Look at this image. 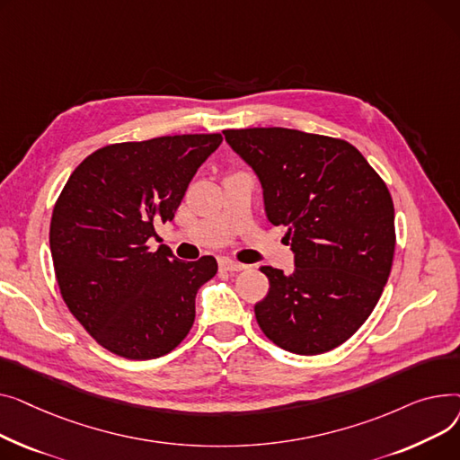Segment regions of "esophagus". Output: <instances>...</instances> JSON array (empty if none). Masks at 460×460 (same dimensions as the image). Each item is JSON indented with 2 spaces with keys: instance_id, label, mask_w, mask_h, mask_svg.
<instances>
[{
  "instance_id": "1",
  "label": "esophagus",
  "mask_w": 460,
  "mask_h": 460,
  "mask_svg": "<svg viewBox=\"0 0 460 460\" xmlns=\"http://www.w3.org/2000/svg\"><path fill=\"white\" fill-rule=\"evenodd\" d=\"M221 267L226 269V271H232V273H237V271H243V269H247L245 263L234 261L232 258H221Z\"/></svg>"
}]
</instances>
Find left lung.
I'll use <instances>...</instances> for the list:
<instances>
[{
	"instance_id": "8db88e82",
	"label": "left lung",
	"mask_w": 460,
	"mask_h": 460,
	"mask_svg": "<svg viewBox=\"0 0 460 460\" xmlns=\"http://www.w3.org/2000/svg\"><path fill=\"white\" fill-rule=\"evenodd\" d=\"M260 180L265 215L284 225L295 269L263 265L254 306L263 334L295 355H321L353 336L390 277L395 228L388 187L341 139L288 128L226 129Z\"/></svg>"
}]
</instances>
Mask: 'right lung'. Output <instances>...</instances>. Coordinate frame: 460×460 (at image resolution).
Returning a JSON list of instances; mask_svg holds the SVG:
<instances>
[{"label": "right lung", "instance_id": "obj_1", "mask_svg": "<svg viewBox=\"0 0 460 460\" xmlns=\"http://www.w3.org/2000/svg\"><path fill=\"white\" fill-rule=\"evenodd\" d=\"M221 143L195 133L110 145L70 174L51 215L53 267L68 310L111 353L159 358L191 331L197 291L217 261H181L148 243Z\"/></svg>", "mask_w": 460, "mask_h": 460}]
</instances>
